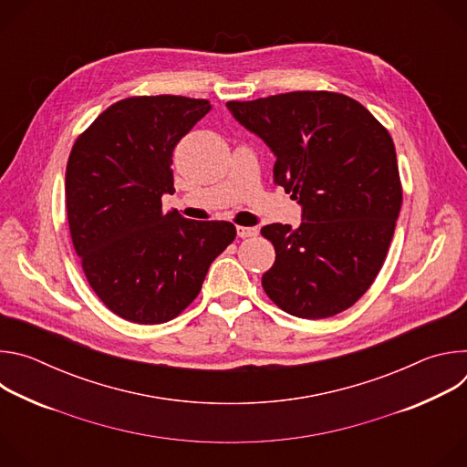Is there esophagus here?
Wrapping results in <instances>:
<instances>
[{
    "instance_id": "34e87169",
    "label": "esophagus",
    "mask_w": 467,
    "mask_h": 467,
    "mask_svg": "<svg viewBox=\"0 0 467 467\" xmlns=\"http://www.w3.org/2000/svg\"><path fill=\"white\" fill-rule=\"evenodd\" d=\"M236 234L240 238H251V236H256L258 231H256V227H242V225H238L236 227Z\"/></svg>"
}]
</instances>
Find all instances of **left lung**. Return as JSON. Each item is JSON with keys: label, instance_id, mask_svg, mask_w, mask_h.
Here are the masks:
<instances>
[{"label": "left lung", "instance_id": "1", "mask_svg": "<svg viewBox=\"0 0 467 467\" xmlns=\"http://www.w3.org/2000/svg\"><path fill=\"white\" fill-rule=\"evenodd\" d=\"M227 109L272 150L275 184L303 209L297 229H260L275 247L264 292L305 319L348 310L380 272L403 203L389 132L353 98L325 90Z\"/></svg>", "mask_w": 467, "mask_h": 467}]
</instances>
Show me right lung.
Masks as SVG:
<instances>
[{
    "instance_id": "obj_1",
    "label": "right lung",
    "mask_w": 467,
    "mask_h": 467,
    "mask_svg": "<svg viewBox=\"0 0 467 467\" xmlns=\"http://www.w3.org/2000/svg\"><path fill=\"white\" fill-rule=\"evenodd\" d=\"M213 109L207 99L137 96L103 110L66 166V214L83 272L116 316L166 323L202 290L234 240L231 222H193L162 211L173 193L171 155Z\"/></svg>"
}]
</instances>
